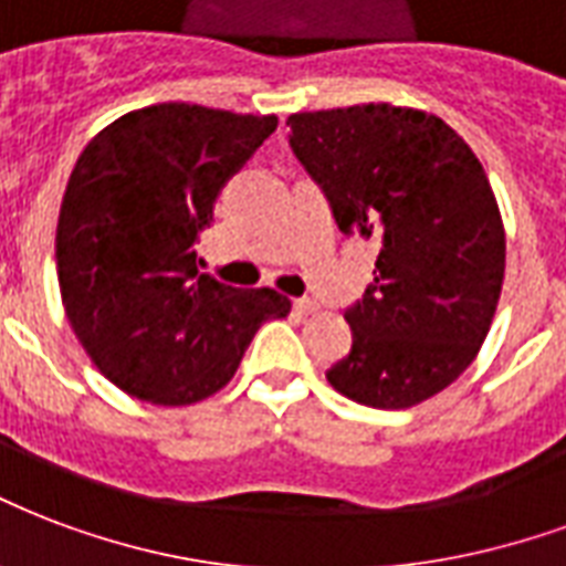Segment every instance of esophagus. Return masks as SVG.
<instances>
[{"label": "esophagus", "instance_id": "obj_1", "mask_svg": "<svg viewBox=\"0 0 566 566\" xmlns=\"http://www.w3.org/2000/svg\"><path fill=\"white\" fill-rule=\"evenodd\" d=\"M294 308H296V315H305V317L317 315V312H321V305L312 303V300H296Z\"/></svg>", "mask_w": 566, "mask_h": 566}]
</instances>
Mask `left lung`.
I'll use <instances>...</instances> for the list:
<instances>
[{
  "instance_id": "obj_1",
  "label": "left lung",
  "mask_w": 566,
  "mask_h": 566,
  "mask_svg": "<svg viewBox=\"0 0 566 566\" xmlns=\"http://www.w3.org/2000/svg\"><path fill=\"white\" fill-rule=\"evenodd\" d=\"M287 125L338 230L380 242L375 282L345 315L350 354L326 380L380 411L432 399L476 359L504 284V221L480 158L441 116L387 102Z\"/></svg>"
}]
</instances>
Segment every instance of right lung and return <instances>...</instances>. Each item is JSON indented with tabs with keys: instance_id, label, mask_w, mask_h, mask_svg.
<instances>
[{
	"instance_id": "right-lung-1",
	"label": "right lung",
	"mask_w": 566,
	"mask_h": 566,
	"mask_svg": "<svg viewBox=\"0 0 566 566\" xmlns=\"http://www.w3.org/2000/svg\"><path fill=\"white\" fill-rule=\"evenodd\" d=\"M279 116L167 102L113 119L71 170L56 224L65 315L104 378L140 401L216 396L291 300L198 275V230Z\"/></svg>"
}]
</instances>
